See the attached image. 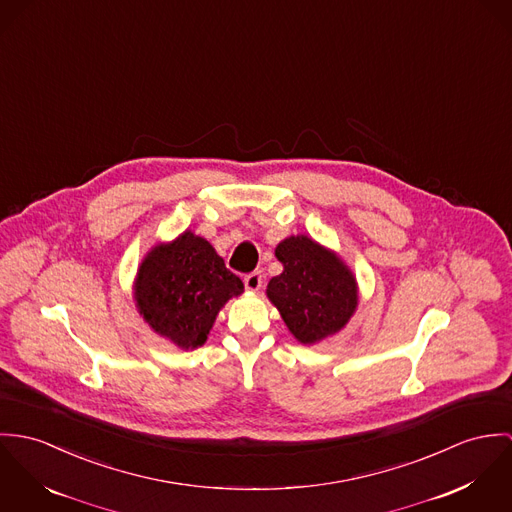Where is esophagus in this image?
I'll return each instance as SVG.
<instances>
[{
	"instance_id": "34e87169",
	"label": "esophagus",
	"mask_w": 512,
	"mask_h": 512,
	"mask_svg": "<svg viewBox=\"0 0 512 512\" xmlns=\"http://www.w3.org/2000/svg\"><path fill=\"white\" fill-rule=\"evenodd\" d=\"M243 283H245L247 290H259V288L263 286V275H261V271H253V273L245 275Z\"/></svg>"
}]
</instances>
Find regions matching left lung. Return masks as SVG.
Returning <instances> with one entry per match:
<instances>
[{
  "label": "left lung",
  "instance_id": "left-lung-1",
  "mask_svg": "<svg viewBox=\"0 0 512 512\" xmlns=\"http://www.w3.org/2000/svg\"><path fill=\"white\" fill-rule=\"evenodd\" d=\"M284 265L267 286L284 324L300 343L324 340L347 324L357 286L340 259L306 235L288 237L275 251Z\"/></svg>",
  "mask_w": 512,
  "mask_h": 512
}]
</instances>
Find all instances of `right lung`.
<instances>
[{
  "label": "right lung",
  "mask_w": 512,
  "mask_h": 512,
  "mask_svg": "<svg viewBox=\"0 0 512 512\" xmlns=\"http://www.w3.org/2000/svg\"><path fill=\"white\" fill-rule=\"evenodd\" d=\"M241 292V279L206 239L190 231L169 245L155 247L135 281V300L143 318L182 349L202 345L220 308Z\"/></svg>",
  "instance_id": "1"
}]
</instances>
